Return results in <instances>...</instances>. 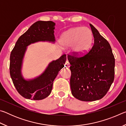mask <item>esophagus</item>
<instances>
[{"instance_id":"34e87169","label":"esophagus","mask_w":126,"mask_h":126,"mask_svg":"<svg viewBox=\"0 0 126 126\" xmlns=\"http://www.w3.org/2000/svg\"><path fill=\"white\" fill-rule=\"evenodd\" d=\"M65 67L67 68H69L70 67V64L69 63V62H68V61H66L65 64Z\"/></svg>"}]
</instances>
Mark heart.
Returning a JSON list of instances; mask_svg holds the SVG:
<instances>
[{"label":"heart","instance_id":"heart-1","mask_svg":"<svg viewBox=\"0 0 126 126\" xmlns=\"http://www.w3.org/2000/svg\"><path fill=\"white\" fill-rule=\"evenodd\" d=\"M93 34L88 28L74 27L61 35L59 43L63 48L72 47L71 52L74 56L83 57L88 54L92 47Z\"/></svg>","mask_w":126,"mask_h":126}]
</instances>
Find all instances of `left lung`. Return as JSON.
I'll return each mask as SVG.
<instances>
[{
	"label": "left lung",
	"mask_w": 126,
	"mask_h": 126,
	"mask_svg": "<svg viewBox=\"0 0 126 126\" xmlns=\"http://www.w3.org/2000/svg\"><path fill=\"white\" fill-rule=\"evenodd\" d=\"M94 44L86 56L68 55L71 64L72 94L82 101H94L103 98L114 78L115 59L109 43L91 24Z\"/></svg>",
	"instance_id": "obj_1"
}]
</instances>
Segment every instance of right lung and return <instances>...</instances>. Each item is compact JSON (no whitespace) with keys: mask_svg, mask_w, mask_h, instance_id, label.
<instances>
[{"mask_svg":"<svg viewBox=\"0 0 126 126\" xmlns=\"http://www.w3.org/2000/svg\"><path fill=\"white\" fill-rule=\"evenodd\" d=\"M55 23L52 21H38L30 27L19 38L10 57V74L17 91L25 98L41 100L46 98L52 91L53 81L64 67L67 59L65 54L49 63L40 76L25 79L22 68L27 47L38 42L54 43Z\"/></svg>","mask_w":126,"mask_h":126,"instance_id":"obj_1","label":"right lung"}]
</instances>
